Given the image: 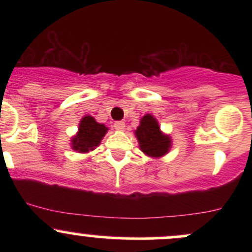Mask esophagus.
<instances>
[{
  "label": "esophagus",
  "instance_id": "34e87169",
  "mask_svg": "<svg viewBox=\"0 0 252 252\" xmlns=\"http://www.w3.org/2000/svg\"><path fill=\"white\" fill-rule=\"evenodd\" d=\"M114 128H116L117 130H123V129L126 128V123H124L123 121L114 122Z\"/></svg>",
  "mask_w": 252,
  "mask_h": 252
}]
</instances>
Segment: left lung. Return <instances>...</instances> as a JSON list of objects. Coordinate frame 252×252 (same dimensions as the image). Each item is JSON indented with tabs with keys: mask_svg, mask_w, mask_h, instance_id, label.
Wrapping results in <instances>:
<instances>
[{
	"mask_svg": "<svg viewBox=\"0 0 252 252\" xmlns=\"http://www.w3.org/2000/svg\"><path fill=\"white\" fill-rule=\"evenodd\" d=\"M135 135L140 144L141 151L147 156L161 157L166 155L171 147V139L161 133L158 123L151 114L142 117Z\"/></svg>",
	"mask_w": 252,
	"mask_h": 252,
	"instance_id": "8db88e82",
	"label": "left lung"
}]
</instances>
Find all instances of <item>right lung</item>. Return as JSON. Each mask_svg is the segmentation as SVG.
<instances>
[{"label":"right lung","instance_id":"obj_1","mask_svg":"<svg viewBox=\"0 0 252 252\" xmlns=\"http://www.w3.org/2000/svg\"><path fill=\"white\" fill-rule=\"evenodd\" d=\"M107 128L97 123L93 117L85 116L79 124L77 136L73 138V149L79 152H88L98 146L101 139L105 136Z\"/></svg>","mask_w":252,"mask_h":252}]
</instances>
